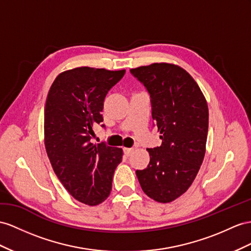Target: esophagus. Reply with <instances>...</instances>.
Returning a JSON list of instances; mask_svg holds the SVG:
<instances>
[{
  "label": "esophagus",
  "instance_id": "esophagus-1",
  "mask_svg": "<svg viewBox=\"0 0 251 251\" xmlns=\"http://www.w3.org/2000/svg\"><path fill=\"white\" fill-rule=\"evenodd\" d=\"M132 152H133V149H124V153L127 157H129Z\"/></svg>",
  "mask_w": 251,
  "mask_h": 251
}]
</instances>
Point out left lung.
<instances>
[{
  "label": "left lung",
  "instance_id": "8db88e82",
  "mask_svg": "<svg viewBox=\"0 0 251 251\" xmlns=\"http://www.w3.org/2000/svg\"><path fill=\"white\" fill-rule=\"evenodd\" d=\"M150 94L153 126L162 143L147 149L150 163L136 174L145 194L159 202L181 196L194 181L204 157L209 110L187 71L170 63L130 70Z\"/></svg>",
  "mask_w": 251,
  "mask_h": 251
}]
</instances>
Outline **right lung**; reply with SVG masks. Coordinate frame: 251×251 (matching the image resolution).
I'll list each match as a JSON object with an SVG mask.
<instances>
[{
	"mask_svg": "<svg viewBox=\"0 0 251 251\" xmlns=\"http://www.w3.org/2000/svg\"><path fill=\"white\" fill-rule=\"evenodd\" d=\"M125 70L89 67L69 70L56 77L44 108V140L56 176L77 201L88 205L110 194L112 177L123 151L104 142L92 143L93 126L102 122L101 110L110 89ZM105 128V125H100Z\"/></svg>",
	"mask_w": 251,
	"mask_h": 251,
	"instance_id": "obj_1",
	"label": "right lung"
}]
</instances>
